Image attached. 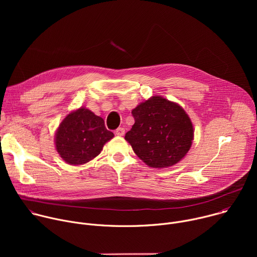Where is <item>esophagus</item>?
<instances>
[{
    "instance_id": "1",
    "label": "esophagus",
    "mask_w": 257,
    "mask_h": 257,
    "mask_svg": "<svg viewBox=\"0 0 257 257\" xmlns=\"http://www.w3.org/2000/svg\"><path fill=\"white\" fill-rule=\"evenodd\" d=\"M115 133H116V135H118V136H123V135L125 134V129L122 128V127H119V128L115 131Z\"/></svg>"
}]
</instances>
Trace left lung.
Listing matches in <instances>:
<instances>
[{"mask_svg":"<svg viewBox=\"0 0 257 257\" xmlns=\"http://www.w3.org/2000/svg\"><path fill=\"white\" fill-rule=\"evenodd\" d=\"M134 125L125 135L136 156L148 166L168 168L189 152L194 130L181 105L153 96L132 109Z\"/></svg>","mask_w":257,"mask_h":257,"instance_id":"8db88e82","label":"left lung"}]
</instances>
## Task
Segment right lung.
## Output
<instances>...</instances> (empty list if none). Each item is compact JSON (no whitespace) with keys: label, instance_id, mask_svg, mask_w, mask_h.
<instances>
[{"label":"right lung","instance_id":"right-lung-1","mask_svg":"<svg viewBox=\"0 0 257 257\" xmlns=\"http://www.w3.org/2000/svg\"><path fill=\"white\" fill-rule=\"evenodd\" d=\"M114 137L106 130L102 118L86 107H80L66 116L57 129L56 150L69 165L79 166L97 157L103 145Z\"/></svg>","mask_w":257,"mask_h":257}]
</instances>
